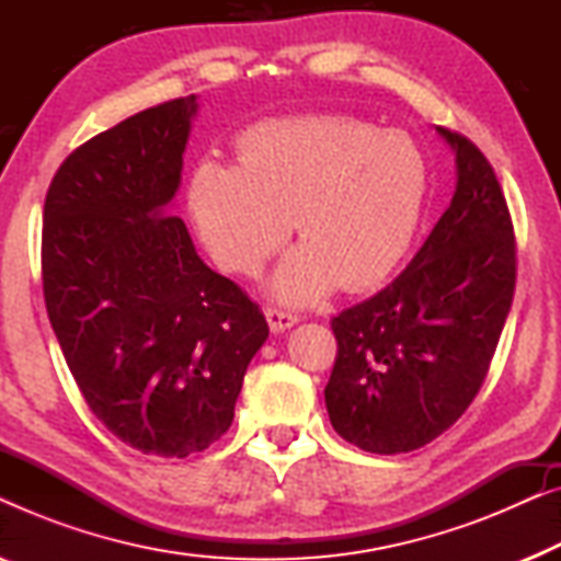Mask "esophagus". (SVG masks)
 <instances>
[{"instance_id": "obj_1", "label": "esophagus", "mask_w": 561, "mask_h": 561, "mask_svg": "<svg viewBox=\"0 0 561 561\" xmlns=\"http://www.w3.org/2000/svg\"><path fill=\"white\" fill-rule=\"evenodd\" d=\"M265 319L271 324L273 332H286L294 324H298V317L290 311H280V309H265Z\"/></svg>"}]
</instances>
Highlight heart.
Returning a JSON list of instances; mask_svg holds the SVG:
<instances>
[{
    "mask_svg": "<svg viewBox=\"0 0 561 561\" xmlns=\"http://www.w3.org/2000/svg\"><path fill=\"white\" fill-rule=\"evenodd\" d=\"M237 165L202 158L186 181L196 232L219 267L257 275L294 219L304 244L273 278L288 304L317 301L336 283L367 290L409 252L428 191L411 135L344 114L273 117L242 129Z\"/></svg>",
    "mask_w": 561,
    "mask_h": 561,
    "instance_id": "obj_1",
    "label": "heart"
}]
</instances>
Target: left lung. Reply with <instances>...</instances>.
<instances>
[{
    "label": "left lung",
    "mask_w": 561,
    "mask_h": 561,
    "mask_svg": "<svg viewBox=\"0 0 561 561\" xmlns=\"http://www.w3.org/2000/svg\"><path fill=\"white\" fill-rule=\"evenodd\" d=\"M457 160L449 209L398 278L332 319L334 432L373 455L447 432L485 380L516 290V234L493 165L436 127Z\"/></svg>",
    "instance_id": "8db88e82"
}]
</instances>
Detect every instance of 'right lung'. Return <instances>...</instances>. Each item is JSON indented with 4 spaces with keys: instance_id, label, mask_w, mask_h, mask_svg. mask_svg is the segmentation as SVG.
I'll list each match as a JSON object with an SVG mask.
<instances>
[{
    "instance_id": "add662e5",
    "label": "right lung",
    "mask_w": 561,
    "mask_h": 561,
    "mask_svg": "<svg viewBox=\"0 0 561 561\" xmlns=\"http://www.w3.org/2000/svg\"><path fill=\"white\" fill-rule=\"evenodd\" d=\"M196 96L76 148L43 209L45 309L83 401L142 455L188 457L232 426L260 306L196 255L171 202Z\"/></svg>"
}]
</instances>
